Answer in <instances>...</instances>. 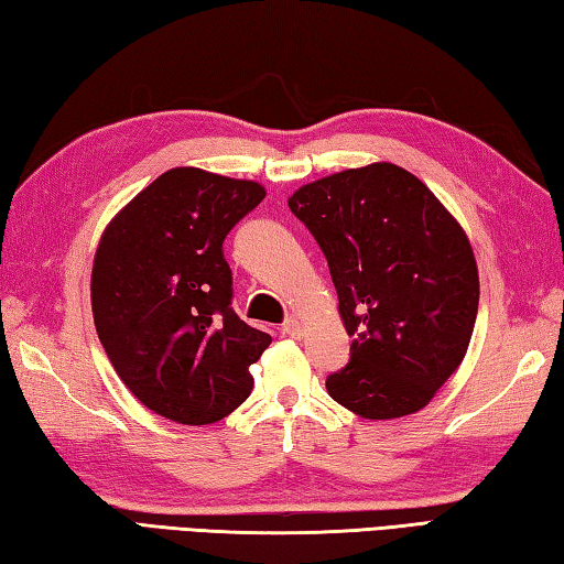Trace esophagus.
Returning <instances> with one entry per match:
<instances>
[{
    "label": "esophagus",
    "mask_w": 564,
    "mask_h": 564,
    "mask_svg": "<svg viewBox=\"0 0 564 564\" xmlns=\"http://www.w3.org/2000/svg\"><path fill=\"white\" fill-rule=\"evenodd\" d=\"M283 333L289 335V337L301 339L305 329H303V325H301V319H297V317H289V319H285V323H283Z\"/></svg>",
    "instance_id": "34e87169"
}]
</instances>
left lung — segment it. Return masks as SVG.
<instances>
[{"label":"left lung","mask_w":564,"mask_h":564,"mask_svg":"<svg viewBox=\"0 0 564 564\" xmlns=\"http://www.w3.org/2000/svg\"><path fill=\"white\" fill-rule=\"evenodd\" d=\"M333 275L351 359L333 399L367 421L425 408L467 355L479 307L477 259L433 191L395 163H369L289 197Z\"/></svg>","instance_id":"1"}]
</instances>
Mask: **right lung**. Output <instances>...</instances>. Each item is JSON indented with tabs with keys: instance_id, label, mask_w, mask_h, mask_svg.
<instances>
[{
	"instance_id": "add662e5",
	"label": "right lung",
	"mask_w": 564,
	"mask_h": 564,
	"mask_svg": "<svg viewBox=\"0 0 564 564\" xmlns=\"http://www.w3.org/2000/svg\"><path fill=\"white\" fill-rule=\"evenodd\" d=\"M267 191L193 165L161 173L109 219L95 251L97 337L117 377L181 425L223 421L249 399L271 337L231 311L223 241Z\"/></svg>"
}]
</instances>
